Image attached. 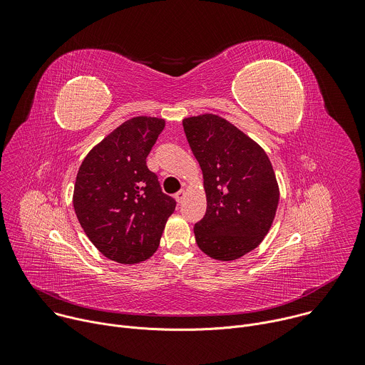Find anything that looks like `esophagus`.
<instances>
[{
  "label": "esophagus",
  "instance_id": "esophagus-1",
  "mask_svg": "<svg viewBox=\"0 0 365 365\" xmlns=\"http://www.w3.org/2000/svg\"><path fill=\"white\" fill-rule=\"evenodd\" d=\"M185 197H186V192H185L183 189H180L179 192H176V193H175V199H176L179 203H182Z\"/></svg>",
  "mask_w": 365,
  "mask_h": 365
}]
</instances>
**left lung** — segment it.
Instances as JSON below:
<instances>
[{
	"label": "left lung",
	"instance_id": "1",
	"mask_svg": "<svg viewBox=\"0 0 365 365\" xmlns=\"http://www.w3.org/2000/svg\"><path fill=\"white\" fill-rule=\"evenodd\" d=\"M203 173L205 217L195 224L197 247L231 262L254 250L269 232L279 186L266 151L227 120L205 114L183 120Z\"/></svg>",
	"mask_w": 365,
	"mask_h": 365
}]
</instances>
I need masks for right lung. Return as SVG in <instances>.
I'll use <instances>...</instances> for the list:
<instances>
[{"mask_svg":"<svg viewBox=\"0 0 365 365\" xmlns=\"http://www.w3.org/2000/svg\"><path fill=\"white\" fill-rule=\"evenodd\" d=\"M163 128L162 118L125 121L88 153L76 176L73 207L81 227L103 255L121 264L154 254L176 207L145 163Z\"/></svg>","mask_w":365,"mask_h":365,"instance_id":"1","label":"right lung"}]
</instances>
